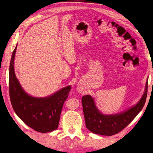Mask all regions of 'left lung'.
<instances>
[{"mask_svg":"<svg viewBox=\"0 0 153 153\" xmlns=\"http://www.w3.org/2000/svg\"><path fill=\"white\" fill-rule=\"evenodd\" d=\"M147 90L148 81H146L144 94L137 104L123 113L110 116L102 114L98 111L91 96H82V104L86 127L91 132L102 135L111 136L120 132L143 109L146 102Z\"/></svg>","mask_w":153,"mask_h":153,"instance_id":"obj_1","label":"left lung"}]
</instances>
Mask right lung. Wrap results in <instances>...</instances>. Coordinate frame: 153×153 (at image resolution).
I'll list each match as a JSON object with an SVG mask.
<instances>
[{
  "mask_svg": "<svg viewBox=\"0 0 153 153\" xmlns=\"http://www.w3.org/2000/svg\"><path fill=\"white\" fill-rule=\"evenodd\" d=\"M17 45L12 55L9 68V94L15 113L27 126L37 132L48 133L57 129L64 102L71 86L62 88L48 98H34L27 94L16 77L14 68Z\"/></svg>",
  "mask_w": 153,
  "mask_h": 153,
  "instance_id": "add662e5",
  "label": "right lung"
}]
</instances>
